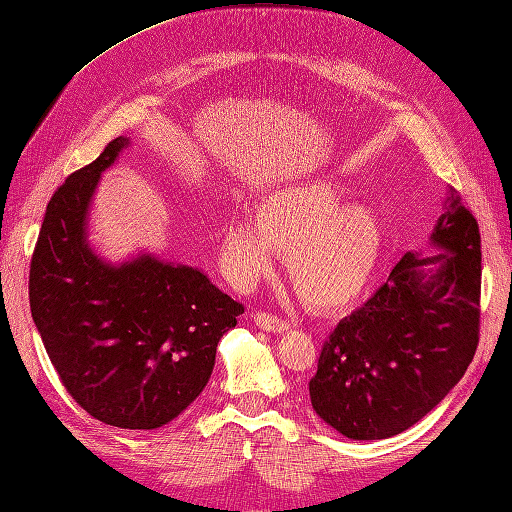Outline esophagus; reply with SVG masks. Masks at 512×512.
<instances>
[{
    "mask_svg": "<svg viewBox=\"0 0 512 512\" xmlns=\"http://www.w3.org/2000/svg\"><path fill=\"white\" fill-rule=\"evenodd\" d=\"M253 320L257 326H261V329L272 331V333H283L290 329V322L279 318V316H274V313H266V311H257Z\"/></svg>",
    "mask_w": 512,
    "mask_h": 512,
    "instance_id": "1",
    "label": "esophagus"
}]
</instances>
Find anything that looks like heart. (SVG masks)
<instances>
[{"instance_id":"obj_1","label":"heart","mask_w":512,"mask_h":512,"mask_svg":"<svg viewBox=\"0 0 512 512\" xmlns=\"http://www.w3.org/2000/svg\"><path fill=\"white\" fill-rule=\"evenodd\" d=\"M348 202L335 181L294 183L266 194L251 222L222 231L231 279L251 285L272 268V251L287 253V277L307 305L337 311L370 285L383 253V227L370 207Z\"/></svg>"}]
</instances>
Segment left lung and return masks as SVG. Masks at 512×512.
<instances>
[{
	"mask_svg": "<svg viewBox=\"0 0 512 512\" xmlns=\"http://www.w3.org/2000/svg\"><path fill=\"white\" fill-rule=\"evenodd\" d=\"M443 253H406L385 285L337 324L309 381L311 406L348 439L417 424L461 381L480 339V229L458 190L430 235ZM435 265V273H424Z\"/></svg>",
	"mask_w": 512,
	"mask_h": 512,
	"instance_id": "8db88e82",
	"label": "left lung"
}]
</instances>
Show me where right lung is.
<instances>
[{
	"instance_id": "1",
	"label": "right lung",
	"mask_w": 512,
	"mask_h": 512,
	"mask_svg": "<svg viewBox=\"0 0 512 512\" xmlns=\"http://www.w3.org/2000/svg\"><path fill=\"white\" fill-rule=\"evenodd\" d=\"M127 144L114 138L51 196L30 264V309L64 389L86 413L153 430L199 398L244 305L196 268L153 255L110 266L93 253L88 205Z\"/></svg>"
}]
</instances>
